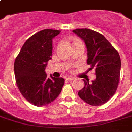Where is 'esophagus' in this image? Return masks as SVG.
<instances>
[{
    "label": "esophagus",
    "instance_id": "esophagus-1",
    "mask_svg": "<svg viewBox=\"0 0 132 132\" xmlns=\"http://www.w3.org/2000/svg\"><path fill=\"white\" fill-rule=\"evenodd\" d=\"M73 79H74V78H72V77H67V78L66 79V80L67 81H72Z\"/></svg>",
    "mask_w": 132,
    "mask_h": 132
}]
</instances>
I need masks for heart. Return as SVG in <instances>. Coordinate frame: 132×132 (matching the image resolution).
Here are the masks:
<instances>
[{
  "label": "heart",
  "mask_w": 132,
  "mask_h": 132,
  "mask_svg": "<svg viewBox=\"0 0 132 132\" xmlns=\"http://www.w3.org/2000/svg\"><path fill=\"white\" fill-rule=\"evenodd\" d=\"M76 40H75V41H76ZM75 41H74V42H75Z\"/></svg>",
  "instance_id": "1"
}]
</instances>
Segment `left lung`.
<instances>
[{
  "label": "left lung",
  "mask_w": 132,
  "mask_h": 132,
  "mask_svg": "<svg viewBox=\"0 0 132 132\" xmlns=\"http://www.w3.org/2000/svg\"><path fill=\"white\" fill-rule=\"evenodd\" d=\"M72 32L85 42L87 64L96 72V79L92 83L83 79L84 87L78 95L88 104L102 105L112 97L119 84L121 66L119 53L98 32L89 29H77Z\"/></svg>",
  "instance_id": "left-lung-1"
}]
</instances>
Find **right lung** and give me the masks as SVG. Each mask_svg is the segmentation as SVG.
Wrapping results in <instances>:
<instances>
[{
    "label": "right lung",
    "mask_w": 132,
    "mask_h": 132,
    "mask_svg": "<svg viewBox=\"0 0 132 132\" xmlns=\"http://www.w3.org/2000/svg\"><path fill=\"white\" fill-rule=\"evenodd\" d=\"M60 31L44 29L28 39L14 63L17 86L22 96L37 107L53 102L64 84L62 77H48L45 68L51 60L53 39Z\"/></svg>",
    "instance_id": "right-lung-1"
}]
</instances>
